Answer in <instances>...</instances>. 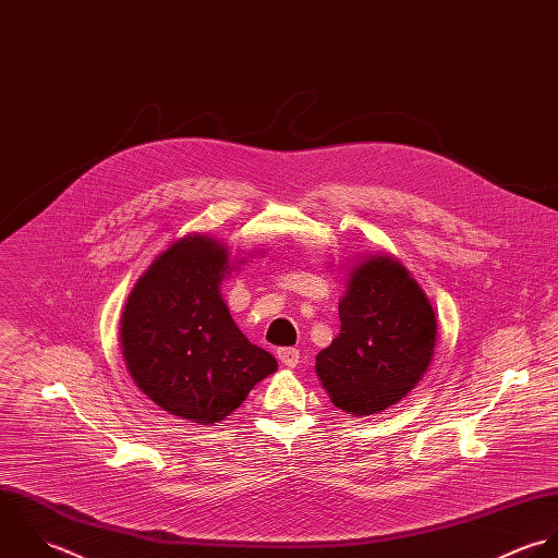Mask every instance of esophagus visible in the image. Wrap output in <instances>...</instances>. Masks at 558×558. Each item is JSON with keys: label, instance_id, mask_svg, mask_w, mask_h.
<instances>
[{"label": "esophagus", "instance_id": "1", "mask_svg": "<svg viewBox=\"0 0 558 558\" xmlns=\"http://www.w3.org/2000/svg\"><path fill=\"white\" fill-rule=\"evenodd\" d=\"M277 357H279V362H281L283 366H288V368H294V366H299V362H301L299 349H292V347L279 349V351H277Z\"/></svg>", "mask_w": 558, "mask_h": 558}]
</instances>
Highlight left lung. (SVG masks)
I'll return each instance as SVG.
<instances>
[{"label":"left lung","mask_w":558,"mask_h":558,"mask_svg":"<svg viewBox=\"0 0 558 558\" xmlns=\"http://www.w3.org/2000/svg\"><path fill=\"white\" fill-rule=\"evenodd\" d=\"M340 323V336L316 355V372L331 402L353 415L396 404L430 364L433 307L391 257H372L353 270Z\"/></svg>","instance_id":"obj_1"}]
</instances>
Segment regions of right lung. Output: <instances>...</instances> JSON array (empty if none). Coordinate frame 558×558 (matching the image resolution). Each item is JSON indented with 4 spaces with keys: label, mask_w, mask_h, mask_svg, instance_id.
<instances>
[{
    "label": "right lung",
    "mask_w": 558,
    "mask_h": 558,
    "mask_svg": "<svg viewBox=\"0 0 558 558\" xmlns=\"http://www.w3.org/2000/svg\"><path fill=\"white\" fill-rule=\"evenodd\" d=\"M227 268L216 240H178L138 279L121 318L136 385L158 407L201 424L225 420L277 371V360L242 336L220 299Z\"/></svg>",
    "instance_id": "right-lung-1"
}]
</instances>
